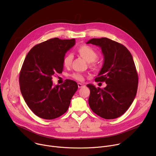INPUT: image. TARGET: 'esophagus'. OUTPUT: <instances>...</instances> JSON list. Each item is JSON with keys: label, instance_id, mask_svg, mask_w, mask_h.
<instances>
[{"label": "esophagus", "instance_id": "obj_1", "mask_svg": "<svg viewBox=\"0 0 156 156\" xmlns=\"http://www.w3.org/2000/svg\"><path fill=\"white\" fill-rule=\"evenodd\" d=\"M78 87H79V88H81V87H84V84H81V83H78Z\"/></svg>", "mask_w": 156, "mask_h": 156}]
</instances>
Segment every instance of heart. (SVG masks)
I'll return each instance as SVG.
<instances>
[{
    "instance_id": "heart-1",
    "label": "heart",
    "mask_w": 156,
    "mask_h": 156,
    "mask_svg": "<svg viewBox=\"0 0 156 156\" xmlns=\"http://www.w3.org/2000/svg\"><path fill=\"white\" fill-rule=\"evenodd\" d=\"M77 52L86 62L89 63L91 62L90 66L91 68L96 69L98 67L96 60L98 58V55L96 51L93 48L86 45H83L78 48ZM72 60L73 55L71 54H66L64 57L63 60V63L66 68L70 67L72 62ZM72 77L73 79L79 81H82L84 80V76L82 74L78 73L72 74Z\"/></svg>"
}]
</instances>
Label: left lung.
<instances>
[{
  "label": "left lung",
  "instance_id": "8db88e82",
  "mask_svg": "<svg viewBox=\"0 0 156 156\" xmlns=\"http://www.w3.org/2000/svg\"><path fill=\"white\" fill-rule=\"evenodd\" d=\"M86 43L101 48L104 64L95 81L107 84L104 89L87 84L90 90L89 105L102 118H118L128 109L137 93L138 76L133 57L122 44L107 37L93 38Z\"/></svg>",
  "mask_w": 156,
  "mask_h": 156
}]
</instances>
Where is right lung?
<instances>
[{
    "mask_svg": "<svg viewBox=\"0 0 156 156\" xmlns=\"http://www.w3.org/2000/svg\"><path fill=\"white\" fill-rule=\"evenodd\" d=\"M75 39H50L34 46L27 55L19 76L20 91L32 112L40 118L52 120L67 111L78 90L77 83L66 80L53 86L52 76L63 71L65 53Z\"/></svg>",
    "mask_w": 156,
    "mask_h": 156,
    "instance_id": "1",
    "label": "right lung"
}]
</instances>
